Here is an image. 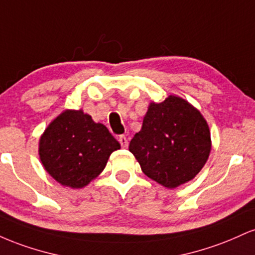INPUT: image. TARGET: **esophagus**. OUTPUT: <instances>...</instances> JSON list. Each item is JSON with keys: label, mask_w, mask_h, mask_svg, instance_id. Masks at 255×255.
I'll return each instance as SVG.
<instances>
[{"label": "esophagus", "mask_w": 255, "mask_h": 255, "mask_svg": "<svg viewBox=\"0 0 255 255\" xmlns=\"http://www.w3.org/2000/svg\"><path fill=\"white\" fill-rule=\"evenodd\" d=\"M119 141H120V144H121V146L124 148L128 147V139L125 135H120L119 136Z\"/></svg>", "instance_id": "34e87169"}]
</instances>
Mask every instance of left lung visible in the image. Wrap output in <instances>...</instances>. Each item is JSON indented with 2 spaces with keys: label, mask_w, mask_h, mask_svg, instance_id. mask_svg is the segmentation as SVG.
Listing matches in <instances>:
<instances>
[{
  "label": "left lung",
  "mask_w": 255,
  "mask_h": 255,
  "mask_svg": "<svg viewBox=\"0 0 255 255\" xmlns=\"http://www.w3.org/2000/svg\"><path fill=\"white\" fill-rule=\"evenodd\" d=\"M129 151L146 176L166 188H176L197 176L211 151L209 125L184 99L169 96L148 105L142 127Z\"/></svg>",
  "instance_id": "1"
}]
</instances>
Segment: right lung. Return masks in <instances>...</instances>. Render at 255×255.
<instances>
[{
  "label": "right lung",
  "instance_id": "1",
  "mask_svg": "<svg viewBox=\"0 0 255 255\" xmlns=\"http://www.w3.org/2000/svg\"><path fill=\"white\" fill-rule=\"evenodd\" d=\"M121 147L108 128L83 110H66L44 130L39 158L45 170L62 186L83 188L104 170Z\"/></svg>",
  "mask_w": 255,
  "mask_h": 255
}]
</instances>
